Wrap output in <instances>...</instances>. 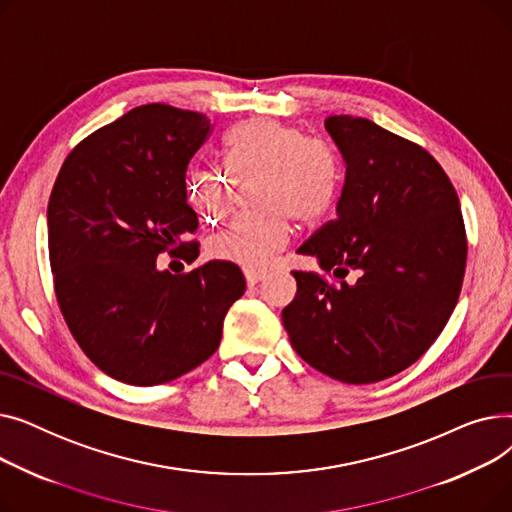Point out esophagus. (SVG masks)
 <instances>
[{
	"label": "esophagus",
	"mask_w": 512,
	"mask_h": 512,
	"mask_svg": "<svg viewBox=\"0 0 512 512\" xmlns=\"http://www.w3.org/2000/svg\"><path fill=\"white\" fill-rule=\"evenodd\" d=\"M245 278H247V284H249V286H255V284H259L261 280H265V272L245 270Z\"/></svg>",
	"instance_id": "esophagus-1"
}]
</instances>
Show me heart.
Instances as JSON below:
<instances>
[{
    "mask_svg": "<svg viewBox=\"0 0 512 512\" xmlns=\"http://www.w3.org/2000/svg\"><path fill=\"white\" fill-rule=\"evenodd\" d=\"M226 166L240 178L261 172L259 199L270 207L259 215H238L209 242L224 261L263 270L288 245L290 218L317 222L340 186L334 149L321 139L303 137L301 128L278 120H249L232 130L224 145ZM186 199L203 218H220L232 197V180L220 168L193 166L184 178Z\"/></svg>",
    "mask_w": 512,
    "mask_h": 512,
    "instance_id": "b5f03b06",
    "label": "heart"
}]
</instances>
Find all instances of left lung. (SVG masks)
Here are the masks:
<instances>
[{
    "label": "left lung",
    "mask_w": 512,
    "mask_h": 512,
    "mask_svg": "<svg viewBox=\"0 0 512 512\" xmlns=\"http://www.w3.org/2000/svg\"><path fill=\"white\" fill-rule=\"evenodd\" d=\"M326 130L346 166L336 220L297 253L340 282L292 272L297 297L282 324L317 371L373 384L413 365L450 319L467 263L463 213L423 147L367 118L330 116Z\"/></svg>",
    "instance_id": "obj_1"
}]
</instances>
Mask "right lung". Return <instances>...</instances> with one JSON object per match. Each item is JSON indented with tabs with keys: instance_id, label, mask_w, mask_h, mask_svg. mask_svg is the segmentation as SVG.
Masks as SVG:
<instances>
[{
	"instance_id": "right-lung-1",
	"label": "right lung",
	"mask_w": 512,
	"mask_h": 512,
	"mask_svg": "<svg viewBox=\"0 0 512 512\" xmlns=\"http://www.w3.org/2000/svg\"><path fill=\"white\" fill-rule=\"evenodd\" d=\"M213 130L207 116L139 105L66 157L47 205L49 263L66 324L85 355L130 386L172 382L220 346L228 309L245 294L230 261L186 274L157 255L195 259L199 226L186 166Z\"/></svg>"
}]
</instances>
